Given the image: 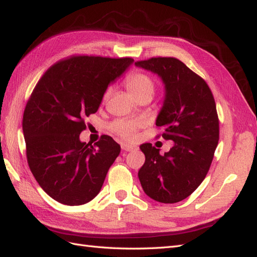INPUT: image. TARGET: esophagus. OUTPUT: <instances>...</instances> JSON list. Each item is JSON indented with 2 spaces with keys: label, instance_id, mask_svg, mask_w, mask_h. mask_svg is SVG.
Returning <instances> with one entry per match:
<instances>
[{
  "label": "esophagus",
  "instance_id": "1",
  "mask_svg": "<svg viewBox=\"0 0 257 257\" xmlns=\"http://www.w3.org/2000/svg\"><path fill=\"white\" fill-rule=\"evenodd\" d=\"M121 149L123 151H133L135 150L136 147L133 145H128V143H121Z\"/></svg>",
  "mask_w": 257,
  "mask_h": 257
}]
</instances>
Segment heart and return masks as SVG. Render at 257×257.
<instances>
[{
    "label": "heart",
    "mask_w": 257,
    "mask_h": 257,
    "mask_svg": "<svg viewBox=\"0 0 257 257\" xmlns=\"http://www.w3.org/2000/svg\"><path fill=\"white\" fill-rule=\"evenodd\" d=\"M124 83L128 87L129 92L138 99L143 96H150L156 91V83L152 77L148 73L143 72L141 70H134L126 76ZM110 94V87H107L103 93V101L108 98ZM141 126L139 120H128V119H116L109 124V129L115 135L120 137L121 139L126 141H133L136 139L137 130Z\"/></svg>",
    "instance_id": "obj_1"
}]
</instances>
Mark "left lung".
Wrapping results in <instances>:
<instances>
[{"label": "left lung", "instance_id": "8db88e82", "mask_svg": "<svg viewBox=\"0 0 257 257\" xmlns=\"http://www.w3.org/2000/svg\"><path fill=\"white\" fill-rule=\"evenodd\" d=\"M157 73L165 84V99L157 118L162 138L174 141L163 156L151 143L140 146L146 162L138 176L152 199L174 204L194 193L210 169L219 141L216 101L206 81L173 57L135 62Z\"/></svg>", "mask_w": 257, "mask_h": 257}]
</instances>
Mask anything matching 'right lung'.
<instances>
[{
    "instance_id": "add662e5",
    "label": "right lung",
    "mask_w": 257,
    "mask_h": 257,
    "mask_svg": "<svg viewBox=\"0 0 257 257\" xmlns=\"http://www.w3.org/2000/svg\"><path fill=\"white\" fill-rule=\"evenodd\" d=\"M133 58L71 56L40 77L24 110L26 157L34 177L51 198L68 206L97 196L120 146L109 136L81 142L85 117L97 111L110 82Z\"/></svg>"
}]
</instances>
